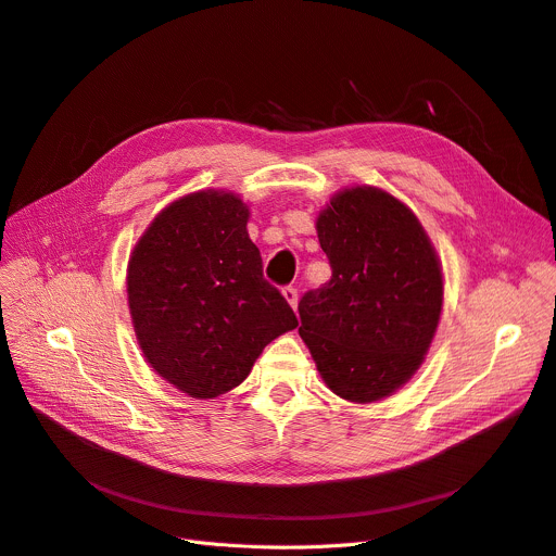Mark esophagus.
<instances>
[{
  "instance_id": "obj_1",
  "label": "esophagus",
  "mask_w": 556,
  "mask_h": 556,
  "mask_svg": "<svg viewBox=\"0 0 556 556\" xmlns=\"http://www.w3.org/2000/svg\"><path fill=\"white\" fill-rule=\"evenodd\" d=\"M282 296H285V301H287L289 305H292V307L296 309V305H299V292H296L294 287H285V289H282Z\"/></svg>"
}]
</instances>
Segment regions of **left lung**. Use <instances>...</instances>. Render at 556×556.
Here are the masks:
<instances>
[{"label": "left lung", "instance_id": "1", "mask_svg": "<svg viewBox=\"0 0 556 556\" xmlns=\"http://www.w3.org/2000/svg\"><path fill=\"white\" fill-rule=\"evenodd\" d=\"M330 280L299 303V334L339 399L378 403L412 380L443 309V269L401 199L351 185L316 217Z\"/></svg>", "mask_w": 556, "mask_h": 556}]
</instances>
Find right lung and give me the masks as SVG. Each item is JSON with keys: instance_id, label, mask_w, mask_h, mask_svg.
Returning <instances> with one entry per match:
<instances>
[{"instance_id": "1", "label": "right lung", "mask_w": 556, "mask_h": 556, "mask_svg": "<svg viewBox=\"0 0 556 556\" xmlns=\"http://www.w3.org/2000/svg\"><path fill=\"white\" fill-rule=\"evenodd\" d=\"M249 205L226 190L190 192L153 217L128 257L126 294L153 371L190 399L242 384L260 353L299 319L262 278Z\"/></svg>"}]
</instances>
